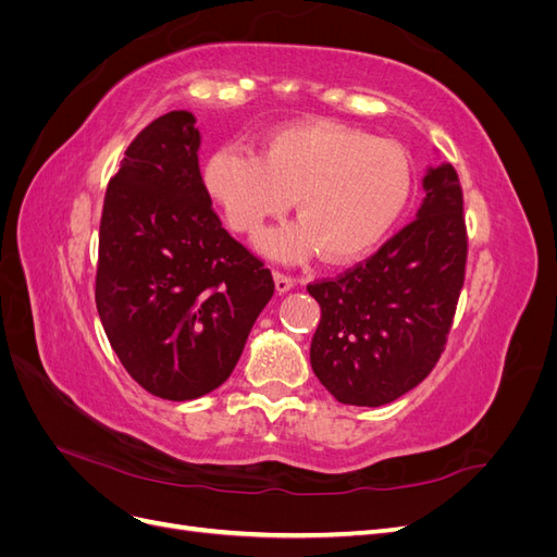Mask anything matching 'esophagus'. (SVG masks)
I'll return each mask as SVG.
<instances>
[{"label":"esophagus","instance_id":"esophagus-1","mask_svg":"<svg viewBox=\"0 0 557 557\" xmlns=\"http://www.w3.org/2000/svg\"><path fill=\"white\" fill-rule=\"evenodd\" d=\"M274 283H276L278 293H288L295 285V278L288 276V274H283V272H276V269H274Z\"/></svg>","mask_w":557,"mask_h":557}]
</instances>
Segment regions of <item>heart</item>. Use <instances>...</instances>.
Masks as SVG:
<instances>
[{"label": "heart", "instance_id": "1", "mask_svg": "<svg viewBox=\"0 0 557 557\" xmlns=\"http://www.w3.org/2000/svg\"><path fill=\"white\" fill-rule=\"evenodd\" d=\"M205 185L242 234H258L295 197L299 221L262 239L272 258L299 260L323 250L330 262H348L379 246L399 221L411 197V166L391 141L313 121L274 129L260 158L218 148L205 164Z\"/></svg>", "mask_w": 557, "mask_h": 557}]
</instances>
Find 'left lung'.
Masks as SVG:
<instances>
[{
    "label": "left lung",
    "mask_w": 557,
    "mask_h": 557,
    "mask_svg": "<svg viewBox=\"0 0 557 557\" xmlns=\"http://www.w3.org/2000/svg\"><path fill=\"white\" fill-rule=\"evenodd\" d=\"M416 221L336 278L309 283L320 305L311 367L336 401L381 407L409 393L442 358L465 283L462 188L430 166Z\"/></svg>",
    "instance_id": "obj_1"
}]
</instances>
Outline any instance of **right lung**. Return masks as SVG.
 Here are the masks:
<instances>
[{
  "label": "right lung",
  "mask_w": 557,
  "mask_h": 557,
  "mask_svg": "<svg viewBox=\"0 0 557 557\" xmlns=\"http://www.w3.org/2000/svg\"><path fill=\"white\" fill-rule=\"evenodd\" d=\"M199 141L190 111L141 129L99 223L95 301L107 339L144 391L172 401L227 381L274 295L272 272L211 209Z\"/></svg>",
  "instance_id": "add662e5"
}]
</instances>
